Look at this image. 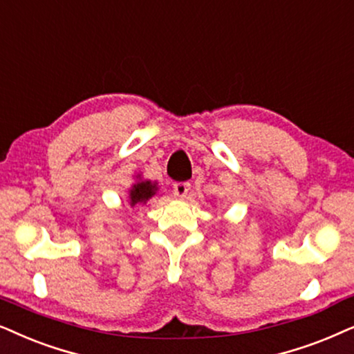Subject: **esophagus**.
<instances>
[{
  "label": "esophagus",
  "instance_id": "obj_1",
  "mask_svg": "<svg viewBox=\"0 0 354 354\" xmlns=\"http://www.w3.org/2000/svg\"><path fill=\"white\" fill-rule=\"evenodd\" d=\"M188 190H190V183L188 182H176L174 183V195L177 198H185Z\"/></svg>",
  "mask_w": 354,
  "mask_h": 354
}]
</instances>
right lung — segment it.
Wrapping results in <instances>:
<instances>
[{
	"label": "right lung",
	"mask_w": 354,
	"mask_h": 354,
	"mask_svg": "<svg viewBox=\"0 0 354 354\" xmlns=\"http://www.w3.org/2000/svg\"><path fill=\"white\" fill-rule=\"evenodd\" d=\"M156 190H158V187H156V183H153L151 180L136 182L135 185L130 188V205L131 206L140 205V203L145 205L151 196H154Z\"/></svg>",
	"instance_id": "right-lung-1"
}]
</instances>
